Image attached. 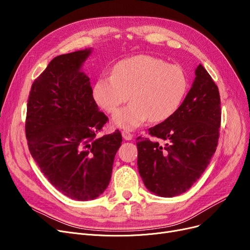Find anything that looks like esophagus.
Wrapping results in <instances>:
<instances>
[{
    "label": "esophagus",
    "instance_id": "34e87169",
    "mask_svg": "<svg viewBox=\"0 0 250 250\" xmlns=\"http://www.w3.org/2000/svg\"><path fill=\"white\" fill-rule=\"evenodd\" d=\"M122 136H123V138L125 139V140H126V141H130L133 139V135L130 134V133H128L127 130H123L122 132Z\"/></svg>",
    "mask_w": 250,
    "mask_h": 250
}]
</instances>
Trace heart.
Wrapping results in <instances>:
<instances>
[{"mask_svg":"<svg viewBox=\"0 0 250 250\" xmlns=\"http://www.w3.org/2000/svg\"><path fill=\"white\" fill-rule=\"evenodd\" d=\"M188 88V78L177 65L150 56H135L118 62L112 75L101 76L93 97L106 112H113L129 95L127 106L112 115L115 126L133 130L149 118L160 123L180 106Z\"/></svg>","mask_w":250,"mask_h":250,"instance_id":"obj_1","label":"heart"}]
</instances>
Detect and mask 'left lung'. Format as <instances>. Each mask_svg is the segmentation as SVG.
Instances as JSON below:
<instances>
[{
  "label": "left lung",
  "mask_w": 250,
  "mask_h": 250,
  "mask_svg": "<svg viewBox=\"0 0 250 250\" xmlns=\"http://www.w3.org/2000/svg\"><path fill=\"white\" fill-rule=\"evenodd\" d=\"M191 88L178 109L149 135L162 141L137 138L138 169L152 193L172 198L186 192L211 161L219 139V89L200 63Z\"/></svg>",
  "instance_id": "obj_1"
}]
</instances>
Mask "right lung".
<instances>
[{
    "mask_svg": "<svg viewBox=\"0 0 250 250\" xmlns=\"http://www.w3.org/2000/svg\"><path fill=\"white\" fill-rule=\"evenodd\" d=\"M92 48L56 57L31 86L25 133L34 161L58 190L76 201L107 188L122 135L96 138L108 121L82 71Z\"/></svg>",
    "mask_w": 250,
    "mask_h": 250,
    "instance_id": "right-lung-1",
    "label": "right lung"
}]
</instances>
